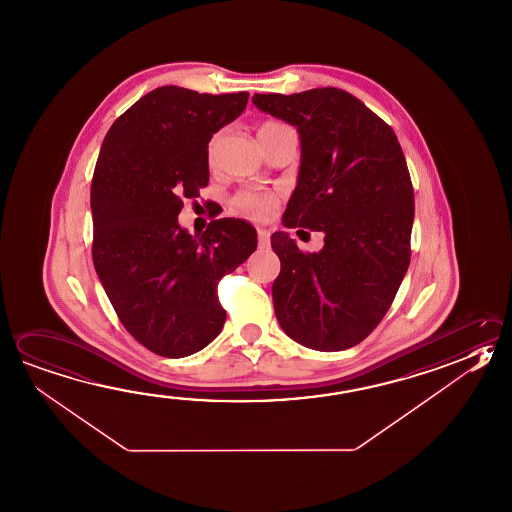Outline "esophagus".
I'll list each match as a JSON object with an SVG mask.
<instances>
[{
  "instance_id": "esophagus-1",
  "label": "esophagus",
  "mask_w": 512,
  "mask_h": 512,
  "mask_svg": "<svg viewBox=\"0 0 512 512\" xmlns=\"http://www.w3.org/2000/svg\"><path fill=\"white\" fill-rule=\"evenodd\" d=\"M270 235V230L257 228V237H259V246H261V248H268V246H270Z\"/></svg>"
}]
</instances>
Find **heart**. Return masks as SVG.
Instances as JSON below:
<instances>
[{
  "label": "heart",
  "mask_w": 512,
  "mask_h": 512,
  "mask_svg": "<svg viewBox=\"0 0 512 512\" xmlns=\"http://www.w3.org/2000/svg\"><path fill=\"white\" fill-rule=\"evenodd\" d=\"M282 126L284 125L275 123V121H266V123H262L259 126L257 135L266 134V132L277 130V128H282ZM217 143H219V139L213 137L210 145H208V159H210V163L215 159ZM277 203H279L277 193L261 192V190H241V192L233 195L232 201H230V208H232L233 213L246 217V219H251V221H266L271 213H273V210H275Z\"/></svg>",
  "instance_id": "heart-1"
}]
</instances>
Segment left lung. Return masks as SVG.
<instances>
[{"mask_svg": "<svg viewBox=\"0 0 512 512\" xmlns=\"http://www.w3.org/2000/svg\"><path fill=\"white\" fill-rule=\"evenodd\" d=\"M251 101L300 134L299 183L284 226L324 232L319 253L300 251L286 232L271 235L280 328L306 348H353L384 319L411 261L415 193L404 152L391 126L346 90Z\"/></svg>", "mask_w": 512, "mask_h": 512, "instance_id": "obj_1", "label": "left lung"}]
</instances>
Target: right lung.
<instances>
[{"instance_id": "add662e5", "label": "right lung", "mask_w": 512, "mask_h": 512, "mask_svg": "<svg viewBox=\"0 0 512 512\" xmlns=\"http://www.w3.org/2000/svg\"><path fill=\"white\" fill-rule=\"evenodd\" d=\"M248 92L159 87L110 126L90 188L97 277L132 337L183 358L221 333L219 280L257 248L255 228L215 219L193 237L177 222L183 199L210 181L208 143L241 116Z\"/></svg>"}]
</instances>
